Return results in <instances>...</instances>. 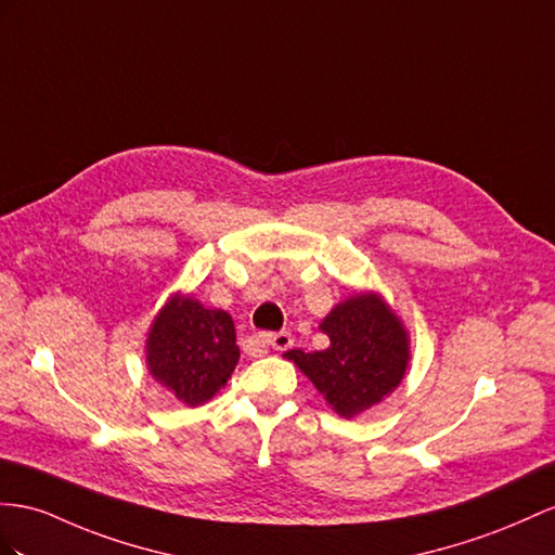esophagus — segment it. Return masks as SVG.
Wrapping results in <instances>:
<instances>
[{
    "mask_svg": "<svg viewBox=\"0 0 555 555\" xmlns=\"http://www.w3.org/2000/svg\"><path fill=\"white\" fill-rule=\"evenodd\" d=\"M258 339L262 345H269L276 351H286L293 347V335L288 331H281V333H260Z\"/></svg>",
    "mask_w": 555,
    "mask_h": 555,
    "instance_id": "34e87169",
    "label": "esophagus"
}]
</instances>
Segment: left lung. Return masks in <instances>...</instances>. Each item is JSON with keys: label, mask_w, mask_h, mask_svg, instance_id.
<instances>
[{"label": "left lung", "mask_w": 555, "mask_h": 555, "mask_svg": "<svg viewBox=\"0 0 555 555\" xmlns=\"http://www.w3.org/2000/svg\"><path fill=\"white\" fill-rule=\"evenodd\" d=\"M319 328L328 349L283 353L311 379L339 417H359L401 385L410 363V335L391 305L375 291L337 302Z\"/></svg>", "instance_id": "left-lung-1"}]
</instances>
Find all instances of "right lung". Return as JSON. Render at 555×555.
I'll list each match as a JSON object with an SVG mask.
<instances>
[{
	"label": "right lung",
	"mask_w": 555,
	"mask_h": 555,
	"mask_svg": "<svg viewBox=\"0 0 555 555\" xmlns=\"http://www.w3.org/2000/svg\"><path fill=\"white\" fill-rule=\"evenodd\" d=\"M238 357L232 317L206 309L194 295H170L150 323L147 371L190 408L208 403L227 385Z\"/></svg>",
	"instance_id": "add662e5"
}]
</instances>
